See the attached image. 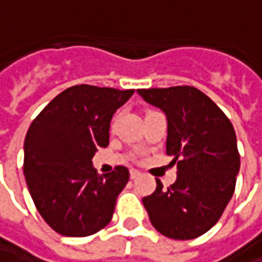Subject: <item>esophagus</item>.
I'll return each instance as SVG.
<instances>
[{"label":"esophagus","instance_id":"esophagus-1","mask_svg":"<svg viewBox=\"0 0 262 262\" xmlns=\"http://www.w3.org/2000/svg\"><path fill=\"white\" fill-rule=\"evenodd\" d=\"M139 174H141V173H139L138 170H130V179H132V180H135L136 177H139Z\"/></svg>","mask_w":262,"mask_h":262}]
</instances>
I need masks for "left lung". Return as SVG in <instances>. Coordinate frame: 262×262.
Here are the masks:
<instances>
[{
    "label": "left lung",
    "mask_w": 262,
    "mask_h": 262,
    "mask_svg": "<svg viewBox=\"0 0 262 262\" xmlns=\"http://www.w3.org/2000/svg\"><path fill=\"white\" fill-rule=\"evenodd\" d=\"M167 116V155L177 179L142 199L152 226L167 237L189 241L208 232L232 199L241 167L236 133L215 102L193 86L138 89Z\"/></svg>",
    "instance_id": "obj_1"
}]
</instances>
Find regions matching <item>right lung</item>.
Listing matches in <instances>:
<instances>
[{"mask_svg": "<svg viewBox=\"0 0 262 262\" xmlns=\"http://www.w3.org/2000/svg\"><path fill=\"white\" fill-rule=\"evenodd\" d=\"M135 89L76 85L63 91L32 121L25 139L23 173L30 196L57 233L83 237L113 219L129 170L98 174L92 158L110 142L114 113Z\"/></svg>", "mask_w": 262, "mask_h": 262, "instance_id": "1", "label": "right lung"}]
</instances>
